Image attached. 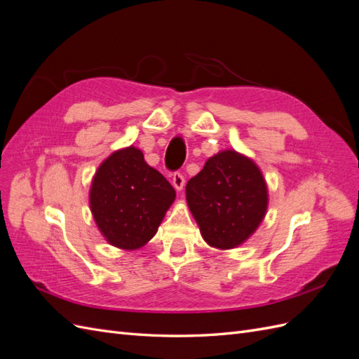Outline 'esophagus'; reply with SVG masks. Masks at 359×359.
<instances>
[{
    "label": "esophagus",
    "mask_w": 359,
    "mask_h": 359,
    "mask_svg": "<svg viewBox=\"0 0 359 359\" xmlns=\"http://www.w3.org/2000/svg\"><path fill=\"white\" fill-rule=\"evenodd\" d=\"M184 184H186V178H184L182 173H180V172L173 173V177H172V186L175 187L178 191H181V190L184 189Z\"/></svg>",
    "instance_id": "1"
}]
</instances>
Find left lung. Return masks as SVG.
Segmentation results:
<instances>
[{
	"label": "left lung",
	"mask_w": 359,
	"mask_h": 359,
	"mask_svg": "<svg viewBox=\"0 0 359 359\" xmlns=\"http://www.w3.org/2000/svg\"><path fill=\"white\" fill-rule=\"evenodd\" d=\"M190 212L205 243L235 248L252 236L268 210L266 181L256 163L235 149L206 160L186 186Z\"/></svg>",
	"instance_id": "obj_1"
}]
</instances>
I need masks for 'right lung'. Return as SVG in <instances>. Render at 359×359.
I'll list each match as a JSON object with an SVG mask.
<instances>
[{"label": "right lung", "instance_id": "right-lung-1", "mask_svg": "<svg viewBox=\"0 0 359 359\" xmlns=\"http://www.w3.org/2000/svg\"><path fill=\"white\" fill-rule=\"evenodd\" d=\"M177 193L142 151L116 149L95 170L90 208L104 240L121 250L144 247L157 233Z\"/></svg>", "mask_w": 359, "mask_h": 359}]
</instances>
